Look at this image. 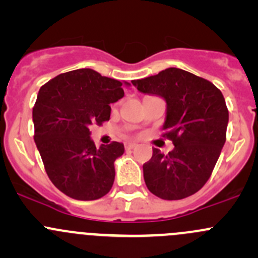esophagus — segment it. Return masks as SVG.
I'll return each instance as SVG.
<instances>
[{"label": "esophagus", "instance_id": "1", "mask_svg": "<svg viewBox=\"0 0 258 258\" xmlns=\"http://www.w3.org/2000/svg\"><path fill=\"white\" fill-rule=\"evenodd\" d=\"M136 144H135V142H127L126 145H124V147L127 148V150H132V148H135L136 147Z\"/></svg>", "mask_w": 258, "mask_h": 258}]
</instances>
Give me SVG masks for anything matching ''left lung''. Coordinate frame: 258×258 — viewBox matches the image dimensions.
Returning a JSON list of instances; mask_svg holds the SVG:
<instances>
[{
  "instance_id": "left-lung-1",
  "label": "left lung",
  "mask_w": 258,
  "mask_h": 258,
  "mask_svg": "<svg viewBox=\"0 0 258 258\" xmlns=\"http://www.w3.org/2000/svg\"><path fill=\"white\" fill-rule=\"evenodd\" d=\"M132 85L166 101L163 137L175 145L168 155L153 148L144 165L146 186L168 201L196 194L210 178L226 142L228 110L222 92L210 81L176 67Z\"/></svg>"
}]
</instances>
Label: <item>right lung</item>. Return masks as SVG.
Masks as SVG:
<instances>
[{
    "label": "right lung",
    "mask_w": 258,
    "mask_h": 258,
    "mask_svg": "<svg viewBox=\"0 0 258 258\" xmlns=\"http://www.w3.org/2000/svg\"><path fill=\"white\" fill-rule=\"evenodd\" d=\"M123 85L91 69L66 72L40 88L32 111L35 142L52 183L69 197L93 201L107 195L114 161L123 144L96 147L90 126L108 121L111 103L124 96Z\"/></svg>",
    "instance_id": "obj_1"
}]
</instances>
